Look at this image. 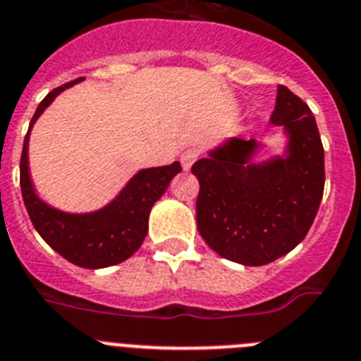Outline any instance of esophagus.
Here are the masks:
<instances>
[{"label": "esophagus", "mask_w": 361, "mask_h": 361, "mask_svg": "<svg viewBox=\"0 0 361 361\" xmlns=\"http://www.w3.org/2000/svg\"><path fill=\"white\" fill-rule=\"evenodd\" d=\"M200 156H202V150L196 149V147L185 150L183 154H181V165H183L185 171H189V169L192 167V163L196 161V159H198Z\"/></svg>", "instance_id": "esophagus-1"}]
</instances>
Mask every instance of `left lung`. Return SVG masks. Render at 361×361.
<instances>
[{"label": "left lung", "instance_id": "obj_1", "mask_svg": "<svg viewBox=\"0 0 361 361\" xmlns=\"http://www.w3.org/2000/svg\"><path fill=\"white\" fill-rule=\"evenodd\" d=\"M272 123L289 134V156L250 165L258 143L233 137L192 165L200 181L198 231L214 252L265 265L307 236L324 196V145L307 103L278 85Z\"/></svg>", "mask_w": 361, "mask_h": 361}]
</instances>
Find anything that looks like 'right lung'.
<instances>
[{"instance_id":"1","label":"right lung","mask_w":361,"mask_h":361,"mask_svg":"<svg viewBox=\"0 0 361 361\" xmlns=\"http://www.w3.org/2000/svg\"><path fill=\"white\" fill-rule=\"evenodd\" d=\"M78 81H81V78L47 94L34 112L30 127L61 90ZM30 127L21 152L20 185L27 212L39 236L58 255L83 269L111 267L130 258L145 240L150 209L161 198L172 178L181 172L180 163L174 161L165 167L140 171L128 181L120 196L102 211L90 214H67L43 203L34 192L27 161Z\"/></svg>"}]
</instances>
